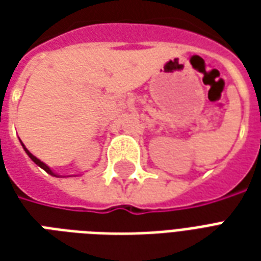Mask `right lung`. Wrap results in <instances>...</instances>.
Returning a JSON list of instances; mask_svg holds the SVG:
<instances>
[{"label":"right lung","instance_id":"right-lung-1","mask_svg":"<svg viewBox=\"0 0 261 261\" xmlns=\"http://www.w3.org/2000/svg\"><path fill=\"white\" fill-rule=\"evenodd\" d=\"M20 144H22V142H20ZM22 147H23V149H25V152L28 153V156H29V158H31L32 161H33V162H35V164L37 165V166H40V168H42L43 170H46V172H47L48 175H51V176H56V177H60V175H57V173H54L53 170L50 169V168H48L47 165L44 164V162H42V161H40V159H37L36 156H35V155H33V153H31V152H29V151H28V148H26L25 145H23V144H22Z\"/></svg>","mask_w":261,"mask_h":261}]
</instances>
